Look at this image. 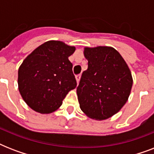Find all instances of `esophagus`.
Masks as SVG:
<instances>
[{"instance_id": "esophagus-1", "label": "esophagus", "mask_w": 154, "mask_h": 154, "mask_svg": "<svg viewBox=\"0 0 154 154\" xmlns=\"http://www.w3.org/2000/svg\"><path fill=\"white\" fill-rule=\"evenodd\" d=\"M80 79H81V75H80V74L76 75V80H77V83H79Z\"/></svg>"}]
</instances>
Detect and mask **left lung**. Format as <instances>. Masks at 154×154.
<instances>
[{
  "label": "left lung",
  "instance_id": "8db88e82",
  "mask_svg": "<svg viewBox=\"0 0 154 154\" xmlns=\"http://www.w3.org/2000/svg\"><path fill=\"white\" fill-rule=\"evenodd\" d=\"M88 69L77 89L80 108L90 118L105 120L117 113L129 98L133 78L125 60L112 47L85 48Z\"/></svg>",
  "mask_w": 154,
  "mask_h": 154
}]
</instances>
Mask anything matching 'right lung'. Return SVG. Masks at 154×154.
Returning a JSON list of instances; mask_svg holds the SVG:
<instances>
[{"label": "right lung", "instance_id": "right-lung-1", "mask_svg": "<svg viewBox=\"0 0 154 154\" xmlns=\"http://www.w3.org/2000/svg\"><path fill=\"white\" fill-rule=\"evenodd\" d=\"M75 47L49 41L32 51L18 70V88L29 106L36 112L50 113L62 105L77 86L69 57Z\"/></svg>", "mask_w": 154, "mask_h": 154}]
</instances>
